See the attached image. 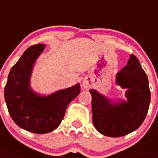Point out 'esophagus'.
<instances>
[{
    "mask_svg": "<svg viewBox=\"0 0 158 158\" xmlns=\"http://www.w3.org/2000/svg\"><path fill=\"white\" fill-rule=\"evenodd\" d=\"M83 87H84V88H87V87H88V86H87V84H86V83H84V82H83Z\"/></svg>",
    "mask_w": 158,
    "mask_h": 158,
    "instance_id": "34e87169",
    "label": "esophagus"
}]
</instances>
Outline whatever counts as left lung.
Masks as SVG:
<instances>
[{
  "label": "left lung",
  "instance_id": "1",
  "mask_svg": "<svg viewBox=\"0 0 158 158\" xmlns=\"http://www.w3.org/2000/svg\"><path fill=\"white\" fill-rule=\"evenodd\" d=\"M116 84L127 88V101L114 102L91 89L92 123L101 134L110 137L123 136L139 127L145 118L150 104L148 76L135 55L116 75Z\"/></svg>",
  "mask_w": 158,
  "mask_h": 158
}]
</instances>
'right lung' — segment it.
<instances>
[{"mask_svg": "<svg viewBox=\"0 0 158 158\" xmlns=\"http://www.w3.org/2000/svg\"><path fill=\"white\" fill-rule=\"evenodd\" d=\"M45 45L31 46L11 68L5 88V100L15 123L24 130L45 134L60 125L68 105L79 94V83L48 96H40L30 87L31 75Z\"/></svg>", "mask_w": 158, "mask_h": 158, "instance_id": "add662e5", "label": "right lung"}]
</instances>
